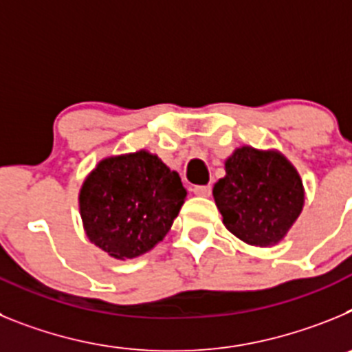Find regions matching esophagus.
Returning <instances> with one entry per match:
<instances>
[{
  "instance_id": "34e87169",
  "label": "esophagus",
  "mask_w": 352,
  "mask_h": 352,
  "mask_svg": "<svg viewBox=\"0 0 352 352\" xmlns=\"http://www.w3.org/2000/svg\"><path fill=\"white\" fill-rule=\"evenodd\" d=\"M192 192H194L195 195H203V197H206V195L211 194V186L210 185H195L194 188H192Z\"/></svg>"
}]
</instances>
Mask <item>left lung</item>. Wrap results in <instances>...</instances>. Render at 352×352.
Here are the masks:
<instances>
[{
    "label": "left lung",
    "mask_w": 352,
    "mask_h": 352,
    "mask_svg": "<svg viewBox=\"0 0 352 352\" xmlns=\"http://www.w3.org/2000/svg\"><path fill=\"white\" fill-rule=\"evenodd\" d=\"M226 173L213 195L227 229L248 245L280 241L303 208L294 167L280 153L245 146L227 158Z\"/></svg>",
    "instance_id": "obj_1"
}]
</instances>
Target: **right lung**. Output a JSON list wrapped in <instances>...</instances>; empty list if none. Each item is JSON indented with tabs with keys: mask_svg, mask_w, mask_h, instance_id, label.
Returning a JSON list of instances; mask_svg holds the SVG:
<instances>
[{
	"mask_svg": "<svg viewBox=\"0 0 352 352\" xmlns=\"http://www.w3.org/2000/svg\"><path fill=\"white\" fill-rule=\"evenodd\" d=\"M185 197L178 173L138 151L96 166L80 190V217L89 241L116 259H132L164 239Z\"/></svg>",
	"mask_w": 352,
	"mask_h": 352,
	"instance_id": "obj_1",
	"label": "right lung"
}]
</instances>
